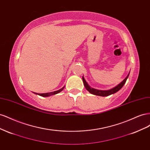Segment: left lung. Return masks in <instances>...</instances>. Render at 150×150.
Wrapping results in <instances>:
<instances>
[{"instance_id":"1","label":"left lung","mask_w":150,"mask_h":150,"mask_svg":"<svg viewBox=\"0 0 150 150\" xmlns=\"http://www.w3.org/2000/svg\"><path fill=\"white\" fill-rule=\"evenodd\" d=\"M129 74V73L128 74V76H126V78L123 81H122L121 83H120L118 85H117L116 86H115V88H112L111 89H109V90H99V89L91 88L90 86L88 85V84L87 83V82L86 81V80L84 79V78L83 76V81L85 88L87 89L91 94L97 95V96H110V95H111V94L116 93V92L118 91L119 90H120L122 88V86H124L127 79H128V78Z\"/></svg>"}]
</instances>
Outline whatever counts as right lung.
<instances>
[{
  "instance_id": "obj_1",
  "label": "right lung",
  "mask_w": 150,
  "mask_h": 150,
  "mask_svg": "<svg viewBox=\"0 0 150 150\" xmlns=\"http://www.w3.org/2000/svg\"><path fill=\"white\" fill-rule=\"evenodd\" d=\"M65 86H64V87L62 88L61 89H59L57 91H53V92H51V93H34L35 94H38L39 95V96H43V97H48V96H52V95H54V94H56L59 93H60L61 91H62L64 89Z\"/></svg>"
}]
</instances>
